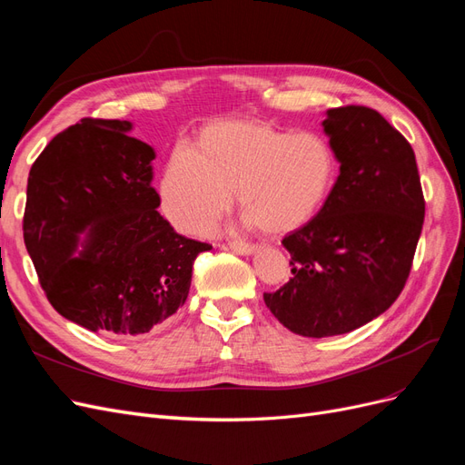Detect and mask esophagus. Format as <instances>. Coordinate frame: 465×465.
Wrapping results in <instances>:
<instances>
[{"instance_id":"1","label":"esophagus","mask_w":465,"mask_h":465,"mask_svg":"<svg viewBox=\"0 0 465 465\" xmlns=\"http://www.w3.org/2000/svg\"><path fill=\"white\" fill-rule=\"evenodd\" d=\"M227 246L232 252H236V254H252V252H254V244L244 242V241H229Z\"/></svg>"}]
</instances>
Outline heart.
<instances>
[{
  "label": "heart",
  "instance_id": "obj_1",
  "mask_svg": "<svg viewBox=\"0 0 465 465\" xmlns=\"http://www.w3.org/2000/svg\"><path fill=\"white\" fill-rule=\"evenodd\" d=\"M337 154L316 132L256 122H217L198 151L178 143L161 178V205L174 227L203 234L232 203L265 232H289L311 221L335 184Z\"/></svg>",
  "mask_w": 465,
  "mask_h": 465
}]
</instances>
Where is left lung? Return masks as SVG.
<instances>
[{
    "instance_id": "8db88e82",
    "label": "left lung",
    "mask_w": 465,
    "mask_h": 465,
    "mask_svg": "<svg viewBox=\"0 0 465 465\" xmlns=\"http://www.w3.org/2000/svg\"><path fill=\"white\" fill-rule=\"evenodd\" d=\"M323 130L341 163L318 215L283 238L287 283L263 292L292 333L353 331L393 304L410 277L425 219L415 153L369 106L330 108Z\"/></svg>"
}]
</instances>
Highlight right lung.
Returning <instances> with one entry per match:
<instances>
[{
    "label": "right lung",
    "instance_id": "add662e5",
    "mask_svg": "<svg viewBox=\"0 0 465 465\" xmlns=\"http://www.w3.org/2000/svg\"><path fill=\"white\" fill-rule=\"evenodd\" d=\"M125 120L83 118L29 173L25 246L64 318L106 335L147 333L186 302L192 265L211 244L178 234L157 211L154 151ZM90 229L74 254L76 234Z\"/></svg>",
    "mask_w": 465,
    "mask_h": 465
}]
</instances>
